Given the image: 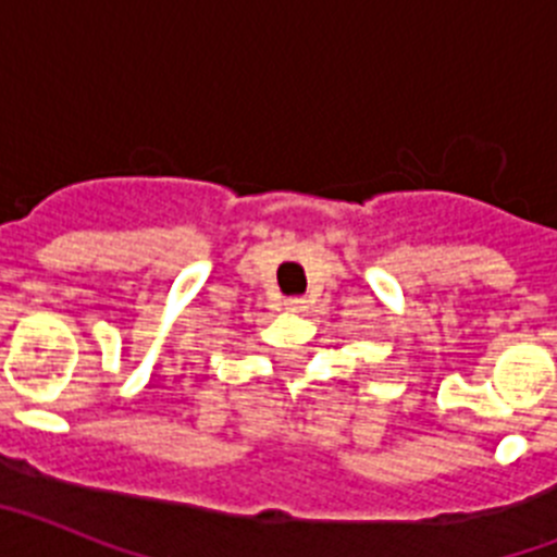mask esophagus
Here are the masks:
<instances>
[{
    "instance_id": "obj_1",
    "label": "esophagus",
    "mask_w": 557,
    "mask_h": 557,
    "mask_svg": "<svg viewBox=\"0 0 557 557\" xmlns=\"http://www.w3.org/2000/svg\"><path fill=\"white\" fill-rule=\"evenodd\" d=\"M284 307H287V312H304V309H307V301H304V298H287Z\"/></svg>"
}]
</instances>
